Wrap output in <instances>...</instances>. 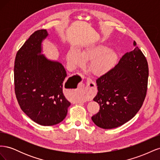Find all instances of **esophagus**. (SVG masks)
<instances>
[{
	"label": "esophagus",
	"mask_w": 160,
	"mask_h": 160,
	"mask_svg": "<svg viewBox=\"0 0 160 160\" xmlns=\"http://www.w3.org/2000/svg\"><path fill=\"white\" fill-rule=\"evenodd\" d=\"M87 80H88V83L89 85V84H93V85H95V83H94V82L93 81H92L91 79H89V78H88V79H87Z\"/></svg>",
	"instance_id": "34e87169"
}]
</instances>
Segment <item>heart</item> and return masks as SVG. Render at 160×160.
<instances>
[{
  "mask_svg": "<svg viewBox=\"0 0 160 160\" xmlns=\"http://www.w3.org/2000/svg\"><path fill=\"white\" fill-rule=\"evenodd\" d=\"M118 59L117 52L101 43L89 45L80 51L72 47L66 54L67 62L70 69L83 67L86 61H90L89 69L96 76L108 73L117 65Z\"/></svg>",
  "mask_w": 160,
  "mask_h": 160,
  "instance_id": "1",
  "label": "heart"
}]
</instances>
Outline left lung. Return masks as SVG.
I'll use <instances>...</instances> for the list:
<instances>
[{"instance_id":"obj_1","label":"left lung","mask_w":160,"mask_h":160,"mask_svg":"<svg viewBox=\"0 0 160 160\" xmlns=\"http://www.w3.org/2000/svg\"><path fill=\"white\" fill-rule=\"evenodd\" d=\"M134 46L136 42H133ZM148 65L137 47L125 53L118 65L96 80L98 93L93 101L100 105L92 116L101 128L113 129L123 125L136 115L146 95Z\"/></svg>"}]
</instances>
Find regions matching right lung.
Segmentation results:
<instances>
[{
	"label": "right lung",
	"mask_w": 160,
	"mask_h": 160,
	"mask_svg": "<svg viewBox=\"0 0 160 160\" xmlns=\"http://www.w3.org/2000/svg\"><path fill=\"white\" fill-rule=\"evenodd\" d=\"M48 35L45 29L33 32L18 51L14 67L19 105L33 122L44 126L61 123L71 105L63 94V65L42 54V42Z\"/></svg>",
	"instance_id": "obj_1"
}]
</instances>
